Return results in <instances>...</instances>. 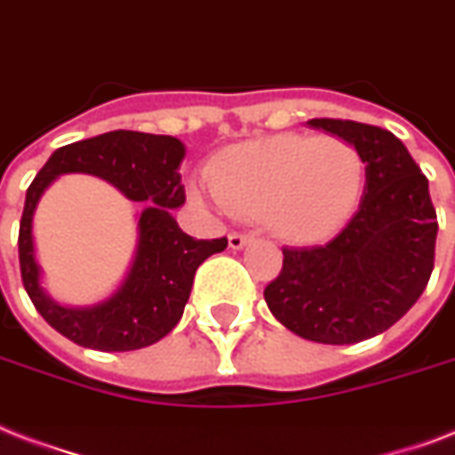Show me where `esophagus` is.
<instances>
[{
	"mask_svg": "<svg viewBox=\"0 0 455 455\" xmlns=\"http://www.w3.org/2000/svg\"><path fill=\"white\" fill-rule=\"evenodd\" d=\"M251 235H246V232H230L228 235V242H230V249H242L251 242Z\"/></svg>",
	"mask_w": 455,
	"mask_h": 455,
	"instance_id": "esophagus-1",
	"label": "esophagus"
}]
</instances>
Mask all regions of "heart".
I'll return each mask as SVG.
<instances>
[{
	"instance_id": "obj_1",
	"label": "heart",
	"mask_w": 455,
	"mask_h": 455,
	"mask_svg": "<svg viewBox=\"0 0 455 455\" xmlns=\"http://www.w3.org/2000/svg\"><path fill=\"white\" fill-rule=\"evenodd\" d=\"M365 161L339 135L260 137L220 151L211 175L189 182V192L218 211L263 218L277 237L297 244L339 230L358 206Z\"/></svg>"
}]
</instances>
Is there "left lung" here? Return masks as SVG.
Wrapping results in <instances>:
<instances>
[{
	"label": "left lung",
	"mask_w": 455,
	"mask_h": 455,
	"mask_svg": "<svg viewBox=\"0 0 455 455\" xmlns=\"http://www.w3.org/2000/svg\"><path fill=\"white\" fill-rule=\"evenodd\" d=\"M308 125L361 149V206L325 246L283 249V270L263 297L299 337L355 344L389 330L425 291L435 267L436 211L420 165L389 130L337 118Z\"/></svg>",
	"instance_id": "left-lung-1"
}]
</instances>
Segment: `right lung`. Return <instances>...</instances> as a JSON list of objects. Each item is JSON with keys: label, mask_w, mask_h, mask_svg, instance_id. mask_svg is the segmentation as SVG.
<instances>
[{"label": "right lung", "mask_w": 455, "mask_h": 455, "mask_svg": "<svg viewBox=\"0 0 455 455\" xmlns=\"http://www.w3.org/2000/svg\"><path fill=\"white\" fill-rule=\"evenodd\" d=\"M185 144L171 135L114 130L56 149L35 175L20 216L19 259L28 297L56 332L97 351H135L164 339L188 304L196 267L228 239H195L180 230L171 209L185 204L180 164ZM63 172L104 177L133 201H147L140 214L138 251L129 277L114 298L87 309H68L46 297L34 260L32 216L41 192Z\"/></svg>", "instance_id": "right-lung-1"}]
</instances>
